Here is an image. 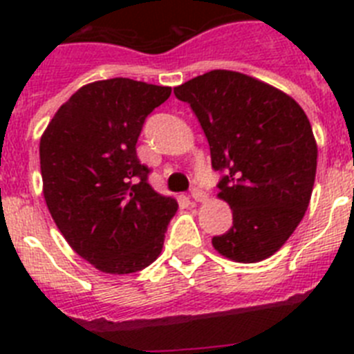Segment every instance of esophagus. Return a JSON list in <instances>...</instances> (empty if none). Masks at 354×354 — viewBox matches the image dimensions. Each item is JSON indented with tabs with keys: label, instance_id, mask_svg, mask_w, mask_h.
<instances>
[{
	"label": "esophagus",
	"instance_id": "esophagus-1",
	"mask_svg": "<svg viewBox=\"0 0 354 354\" xmlns=\"http://www.w3.org/2000/svg\"><path fill=\"white\" fill-rule=\"evenodd\" d=\"M192 198L195 200V202H205V200H207V195H205V192H202L200 187H193Z\"/></svg>",
	"mask_w": 354,
	"mask_h": 354
}]
</instances>
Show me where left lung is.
Masks as SVG:
<instances>
[{
    "instance_id": "1",
    "label": "left lung",
    "mask_w": 354,
    "mask_h": 354,
    "mask_svg": "<svg viewBox=\"0 0 354 354\" xmlns=\"http://www.w3.org/2000/svg\"><path fill=\"white\" fill-rule=\"evenodd\" d=\"M195 111L223 171L220 196L232 227L212 246L236 262H261L286 245L310 204L317 143L292 97L234 71H211L174 88Z\"/></svg>"
}]
</instances>
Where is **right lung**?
Wrapping results in <instances>:
<instances>
[{
  "label": "right lung",
  "mask_w": 354,
  "mask_h": 354,
  "mask_svg": "<svg viewBox=\"0 0 354 354\" xmlns=\"http://www.w3.org/2000/svg\"><path fill=\"white\" fill-rule=\"evenodd\" d=\"M170 86L113 77L84 84L40 138L44 198L71 248L109 274L150 266L177 202L152 189L136 156L143 122Z\"/></svg>",
  "instance_id": "1"
}]
</instances>
